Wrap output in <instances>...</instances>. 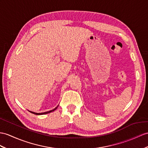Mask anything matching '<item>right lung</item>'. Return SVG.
Returning <instances> with one entry per match:
<instances>
[{
    "instance_id": "obj_1",
    "label": "right lung",
    "mask_w": 148,
    "mask_h": 148,
    "mask_svg": "<svg viewBox=\"0 0 148 148\" xmlns=\"http://www.w3.org/2000/svg\"><path fill=\"white\" fill-rule=\"evenodd\" d=\"M57 107H56L55 109H53V110H50V111H48V112H42V113H36V112H31V111H29L30 112H31L32 114H36V115H43V114H48V113H50V112H53V111H54V110H55L56 109H57Z\"/></svg>"
}]
</instances>
